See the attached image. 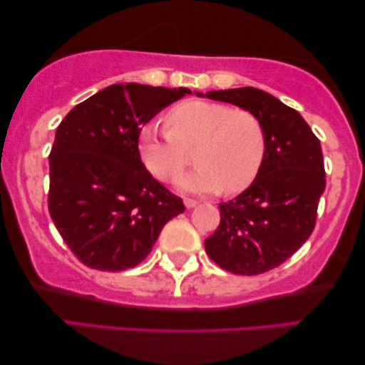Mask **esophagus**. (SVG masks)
Returning a JSON list of instances; mask_svg holds the SVG:
<instances>
[{"instance_id":"esophagus-1","label":"esophagus","mask_w":365,"mask_h":365,"mask_svg":"<svg viewBox=\"0 0 365 365\" xmlns=\"http://www.w3.org/2000/svg\"><path fill=\"white\" fill-rule=\"evenodd\" d=\"M184 205H186V208H194L197 205V200H194V199H184Z\"/></svg>"}]
</instances>
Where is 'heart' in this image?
I'll return each instance as SVG.
<instances>
[{
    "mask_svg": "<svg viewBox=\"0 0 365 365\" xmlns=\"http://www.w3.org/2000/svg\"><path fill=\"white\" fill-rule=\"evenodd\" d=\"M168 129L143 126L139 152L145 168L171 181L190 161L197 168L178 179L182 192L236 194L247 189L265 158V130L260 119L244 110L212 101L192 100L175 106L166 116Z\"/></svg>",
    "mask_w": 365,
    "mask_h": 365,
    "instance_id": "b5f03b06",
    "label": "heart"
}]
</instances>
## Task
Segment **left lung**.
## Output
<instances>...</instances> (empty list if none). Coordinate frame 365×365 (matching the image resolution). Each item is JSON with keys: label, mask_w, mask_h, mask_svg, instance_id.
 Masks as SVG:
<instances>
[{"label": "left lung", "mask_w": 365, "mask_h": 365, "mask_svg": "<svg viewBox=\"0 0 365 365\" xmlns=\"http://www.w3.org/2000/svg\"><path fill=\"white\" fill-rule=\"evenodd\" d=\"M236 105L260 119L265 158L254 182L220 204L218 230L205 239L210 259L226 272L260 274L282 265L307 241L325 190L320 140L296 110L260 88L195 92Z\"/></svg>", "instance_id": "obj_1"}]
</instances>
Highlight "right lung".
Returning <instances> with one entry per match:
<instances>
[{"label":"right lung","instance_id":"obj_1","mask_svg":"<svg viewBox=\"0 0 365 365\" xmlns=\"http://www.w3.org/2000/svg\"><path fill=\"white\" fill-rule=\"evenodd\" d=\"M186 87L115 83L71 110L51 147L48 210L82 264L101 272L139 265L163 226L184 212L139 153L142 128Z\"/></svg>","mask_w":365,"mask_h":365}]
</instances>
